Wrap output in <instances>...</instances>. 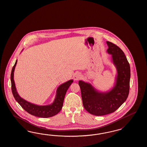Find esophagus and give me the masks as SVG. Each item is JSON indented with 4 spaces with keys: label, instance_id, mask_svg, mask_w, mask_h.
<instances>
[{
    "label": "esophagus",
    "instance_id": "34e87169",
    "mask_svg": "<svg viewBox=\"0 0 147 147\" xmlns=\"http://www.w3.org/2000/svg\"><path fill=\"white\" fill-rule=\"evenodd\" d=\"M82 74H81L80 73H76V74L74 75V79L75 80H79V79H80L82 78Z\"/></svg>",
    "mask_w": 147,
    "mask_h": 147
}]
</instances>
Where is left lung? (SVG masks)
I'll return each instance as SVG.
<instances>
[{
	"label": "left lung",
	"instance_id": "8db88e82",
	"mask_svg": "<svg viewBox=\"0 0 147 147\" xmlns=\"http://www.w3.org/2000/svg\"><path fill=\"white\" fill-rule=\"evenodd\" d=\"M107 51L112 55V62L117 69L114 86L110 90L100 92L88 82L79 81L82 104L86 111L96 116L115 112L126 101L129 94L130 66L123 50L111 42L106 41Z\"/></svg>",
	"mask_w": 147,
	"mask_h": 147
}]
</instances>
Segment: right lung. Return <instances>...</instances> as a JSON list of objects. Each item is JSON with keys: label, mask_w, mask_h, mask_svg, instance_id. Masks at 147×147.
I'll use <instances>...</instances> for the list:
<instances>
[{"label": "right lung", "mask_w": 147, "mask_h": 147, "mask_svg": "<svg viewBox=\"0 0 147 147\" xmlns=\"http://www.w3.org/2000/svg\"><path fill=\"white\" fill-rule=\"evenodd\" d=\"M18 59L16 61L15 65L12 67L10 78L11 82L12 94L15 100L18 102V103L21 106L26 112L35 117L47 118L52 117L58 114L62 109L65 99V95L69 87L71 86V83L73 82V80H69L67 82L63 83L62 84L59 86L56 90V94L55 98L51 104L44 106L35 105L30 103L26 100H24V98L21 97L18 94L15 86V83L13 79L14 71Z\"/></svg>", "instance_id": "right-lung-1"}]
</instances>
